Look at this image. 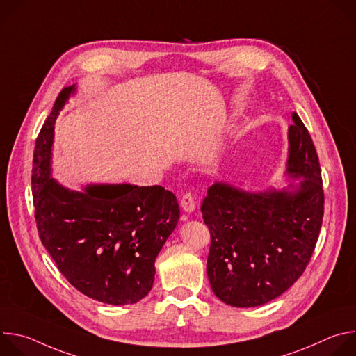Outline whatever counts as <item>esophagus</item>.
<instances>
[{
  "label": "esophagus",
  "mask_w": 356,
  "mask_h": 356,
  "mask_svg": "<svg viewBox=\"0 0 356 356\" xmlns=\"http://www.w3.org/2000/svg\"><path fill=\"white\" fill-rule=\"evenodd\" d=\"M180 206H181L183 211H184V213H188V214L195 210V200H194V197H193L191 193L183 194V197H181V200H180Z\"/></svg>",
  "instance_id": "esophagus-1"
}]
</instances>
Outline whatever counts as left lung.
<instances>
[{
	"label": "left lung",
	"instance_id": "1",
	"mask_svg": "<svg viewBox=\"0 0 356 356\" xmlns=\"http://www.w3.org/2000/svg\"><path fill=\"white\" fill-rule=\"evenodd\" d=\"M286 175L298 183L250 193L216 181L201 213L211 234L207 275L214 294L232 307H258L302 275L324 216L321 169L312 136L293 113Z\"/></svg>",
	"mask_w": 356,
	"mask_h": 356
}]
</instances>
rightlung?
Returning a JSON list of instances; mask_svg holds the SVG:
<instances>
[{
    "label": "right lung",
    "instance_id": "1",
    "mask_svg": "<svg viewBox=\"0 0 356 356\" xmlns=\"http://www.w3.org/2000/svg\"><path fill=\"white\" fill-rule=\"evenodd\" d=\"M76 86L65 87L36 139L32 193L39 238L79 291L113 306L143 298L155 261L175 231L176 195L161 186L87 184L70 190L52 177L55 122Z\"/></svg>",
    "mask_w": 356,
    "mask_h": 356
}]
</instances>
